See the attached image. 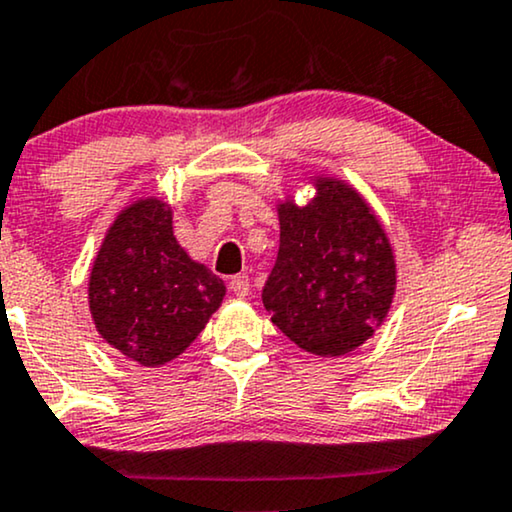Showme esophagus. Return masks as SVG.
Listing matches in <instances>:
<instances>
[{"instance_id": "1", "label": "esophagus", "mask_w": 512, "mask_h": 512, "mask_svg": "<svg viewBox=\"0 0 512 512\" xmlns=\"http://www.w3.org/2000/svg\"><path fill=\"white\" fill-rule=\"evenodd\" d=\"M229 288L231 293H234L236 297H245L250 293V278L245 274H238V276H231L229 281Z\"/></svg>"}]
</instances>
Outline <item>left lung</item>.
I'll use <instances>...</instances> for the list:
<instances>
[{"label": "left lung", "mask_w": 512, "mask_h": 512, "mask_svg": "<svg viewBox=\"0 0 512 512\" xmlns=\"http://www.w3.org/2000/svg\"><path fill=\"white\" fill-rule=\"evenodd\" d=\"M281 245L262 288L271 321L304 352L340 357L390 312L397 267L366 200L338 179H316L307 205H278Z\"/></svg>", "instance_id": "obj_1"}]
</instances>
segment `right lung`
Masks as SVG:
<instances>
[{
	"label": "right lung",
	"instance_id": "1",
	"mask_svg": "<svg viewBox=\"0 0 512 512\" xmlns=\"http://www.w3.org/2000/svg\"><path fill=\"white\" fill-rule=\"evenodd\" d=\"M224 281L193 262L158 198L129 205L108 229L89 276V309L101 338L141 366L179 357L224 300Z\"/></svg>",
	"mask_w": 512,
	"mask_h": 512
}]
</instances>
